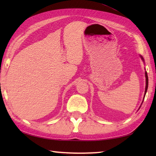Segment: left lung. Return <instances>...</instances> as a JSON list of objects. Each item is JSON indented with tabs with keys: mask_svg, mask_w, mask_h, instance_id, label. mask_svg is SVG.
Here are the masks:
<instances>
[{
	"mask_svg": "<svg viewBox=\"0 0 156 156\" xmlns=\"http://www.w3.org/2000/svg\"><path fill=\"white\" fill-rule=\"evenodd\" d=\"M140 57H141V58L142 59V60L143 61H144V58H143V57H142L141 55H140ZM145 82H146V85H145V94H144V98H145V94H146V92H147V88H148V76H147V72H145Z\"/></svg>",
	"mask_w": 156,
	"mask_h": 156,
	"instance_id": "obj_1",
	"label": "left lung"
}]
</instances>
